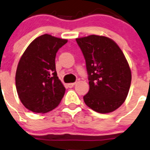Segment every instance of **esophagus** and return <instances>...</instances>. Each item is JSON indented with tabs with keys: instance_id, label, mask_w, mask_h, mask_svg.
Returning <instances> with one entry per match:
<instances>
[{
	"instance_id": "obj_1",
	"label": "esophagus",
	"mask_w": 150,
	"mask_h": 150,
	"mask_svg": "<svg viewBox=\"0 0 150 150\" xmlns=\"http://www.w3.org/2000/svg\"><path fill=\"white\" fill-rule=\"evenodd\" d=\"M74 85H75V83H70L67 84V86L69 88H72Z\"/></svg>"
}]
</instances>
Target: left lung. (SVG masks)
I'll use <instances>...</instances> for the list:
<instances>
[{"instance_id":"obj_1","label":"left lung","mask_w":150,"mask_h":150,"mask_svg":"<svg viewBox=\"0 0 150 150\" xmlns=\"http://www.w3.org/2000/svg\"><path fill=\"white\" fill-rule=\"evenodd\" d=\"M76 41L85 57L89 79L86 105L98 113L114 112L125 101L131 83L125 54L108 37L91 35Z\"/></svg>"}]
</instances>
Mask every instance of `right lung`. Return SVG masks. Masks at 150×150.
<instances>
[{"label": "right lung", "instance_id": "1", "mask_svg": "<svg viewBox=\"0 0 150 150\" xmlns=\"http://www.w3.org/2000/svg\"><path fill=\"white\" fill-rule=\"evenodd\" d=\"M67 42L45 34L33 40L23 54L16 69V87L27 109L46 113L59 105L65 88L57 75L55 57Z\"/></svg>", "mask_w": 150, "mask_h": 150}]
</instances>
